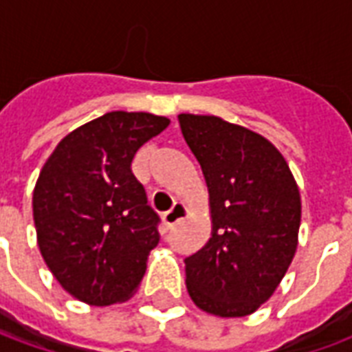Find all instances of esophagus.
I'll list each match as a JSON object with an SVG mask.
<instances>
[{"label": "esophagus", "mask_w": 352, "mask_h": 352, "mask_svg": "<svg viewBox=\"0 0 352 352\" xmlns=\"http://www.w3.org/2000/svg\"><path fill=\"white\" fill-rule=\"evenodd\" d=\"M186 213H188V209L183 206V204H175V206L169 209L168 213H164V217H162V222H164V226L166 228H173L177 222H181L186 217Z\"/></svg>", "instance_id": "obj_1"}]
</instances>
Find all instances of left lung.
I'll use <instances>...</instances> for the list:
<instances>
[{
	"instance_id": "obj_1",
	"label": "left lung",
	"mask_w": 352,
	"mask_h": 352,
	"mask_svg": "<svg viewBox=\"0 0 352 352\" xmlns=\"http://www.w3.org/2000/svg\"><path fill=\"white\" fill-rule=\"evenodd\" d=\"M209 190L211 237L184 258L192 302L247 317L279 287L298 247L302 201L292 171L256 131L213 115H179Z\"/></svg>"
}]
</instances>
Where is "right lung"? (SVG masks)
I'll return each instance as SVG.
<instances>
[{"label":"right lung","mask_w":352,"mask_h":352,"mask_svg":"<svg viewBox=\"0 0 352 352\" xmlns=\"http://www.w3.org/2000/svg\"><path fill=\"white\" fill-rule=\"evenodd\" d=\"M169 126L151 113L113 111L67 133L34 188L37 245L52 275L88 305L130 300L160 241L131 160Z\"/></svg>","instance_id":"add662e5"}]
</instances>
